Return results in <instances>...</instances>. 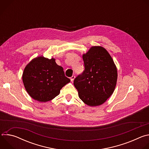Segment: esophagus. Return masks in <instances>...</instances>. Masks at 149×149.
Returning <instances> with one entry per match:
<instances>
[{
  "instance_id": "esophagus-1",
  "label": "esophagus",
  "mask_w": 149,
  "mask_h": 149,
  "mask_svg": "<svg viewBox=\"0 0 149 149\" xmlns=\"http://www.w3.org/2000/svg\"><path fill=\"white\" fill-rule=\"evenodd\" d=\"M75 77L74 76V75H72L71 78H70V79H71V81H74V79H75Z\"/></svg>"
}]
</instances>
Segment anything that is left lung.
Masks as SVG:
<instances>
[{"label": "left lung", "instance_id": "1", "mask_svg": "<svg viewBox=\"0 0 149 149\" xmlns=\"http://www.w3.org/2000/svg\"><path fill=\"white\" fill-rule=\"evenodd\" d=\"M82 59L84 70L74 81L79 98L90 106L103 104L113 93L117 71L110 55L101 47H93Z\"/></svg>", "mask_w": 149, "mask_h": 149}]
</instances>
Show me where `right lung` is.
Returning <instances> with one entry per match:
<instances>
[{
	"mask_svg": "<svg viewBox=\"0 0 149 149\" xmlns=\"http://www.w3.org/2000/svg\"><path fill=\"white\" fill-rule=\"evenodd\" d=\"M55 59L39 56L31 61L25 67L22 80L29 95L40 102H47L56 97L61 89L70 82L63 68Z\"/></svg>",
	"mask_w": 149,
	"mask_h": 149,
	"instance_id": "right-lung-1",
	"label": "right lung"
}]
</instances>
